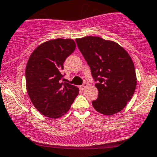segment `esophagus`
<instances>
[{
  "label": "esophagus",
  "mask_w": 157,
  "mask_h": 157,
  "mask_svg": "<svg viewBox=\"0 0 157 157\" xmlns=\"http://www.w3.org/2000/svg\"><path fill=\"white\" fill-rule=\"evenodd\" d=\"M87 86H88V83H83V84L81 86V89H82V90H85V89L87 87Z\"/></svg>",
  "instance_id": "34e87169"
}]
</instances>
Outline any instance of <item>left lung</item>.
<instances>
[{"instance_id": "8db88e82", "label": "left lung", "mask_w": 157, "mask_h": 157, "mask_svg": "<svg viewBox=\"0 0 157 157\" xmlns=\"http://www.w3.org/2000/svg\"><path fill=\"white\" fill-rule=\"evenodd\" d=\"M79 49L91 69L99 95L93 108L105 115L122 110L137 86L134 64L129 54L117 42L97 36L76 39Z\"/></svg>"}]
</instances>
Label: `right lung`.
I'll return each instance as SVG.
<instances>
[{"mask_svg":"<svg viewBox=\"0 0 157 157\" xmlns=\"http://www.w3.org/2000/svg\"><path fill=\"white\" fill-rule=\"evenodd\" d=\"M71 39H55L39 45L29 56L26 67V84L32 103L42 115L58 118L67 113L79 88L64 81L61 70L74 52Z\"/></svg>","mask_w":157,"mask_h":157,"instance_id":"add662e5","label":"right lung"}]
</instances>
